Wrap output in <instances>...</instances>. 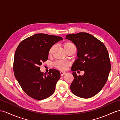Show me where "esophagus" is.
Listing matches in <instances>:
<instances>
[{"label": "esophagus", "instance_id": "obj_1", "mask_svg": "<svg viewBox=\"0 0 120 120\" xmlns=\"http://www.w3.org/2000/svg\"><path fill=\"white\" fill-rule=\"evenodd\" d=\"M60 75L62 76H63V75H64L66 74V72H64V71H60Z\"/></svg>", "mask_w": 120, "mask_h": 120}]
</instances>
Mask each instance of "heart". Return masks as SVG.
Wrapping results in <instances>:
<instances>
[{
    "mask_svg": "<svg viewBox=\"0 0 120 120\" xmlns=\"http://www.w3.org/2000/svg\"><path fill=\"white\" fill-rule=\"evenodd\" d=\"M63 47L64 49H65L66 52L71 50L72 49L75 48V46L73 43L70 42H66L63 44ZM55 48V46L53 45L52 46L50 49H49L48 51V55L49 56H51V55L53 53V52L54 51V49ZM54 65L55 67L57 68L58 69L60 70H62L64 71L67 69V67L69 65V63L68 62H65V61H62V60H57L54 63Z\"/></svg>",
    "mask_w": 120,
    "mask_h": 120,
    "instance_id": "1",
    "label": "heart"
}]
</instances>
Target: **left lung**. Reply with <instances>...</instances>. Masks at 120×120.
<instances>
[{
	"mask_svg": "<svg viewBox=\"0 0 120 120\" xmlns=\"http://www.w3.org/2000/svg\"><path fill=\"white\" fill-rule=\"evenodd\" d=\"M66 39L73 43L78 50V58L71 68L74 80L70 89L79 97L91 98L102 90L109 77L111 69L109 52L103 43L88 33L70 34ZM78 70L84 71L85 74L77 76L75 72Z\"/></svg>",
	"mask_w": 120,
	"mask_h": 120,
	"instance_id": "obj_1",
	"label": "left lung"
}]
</instances>
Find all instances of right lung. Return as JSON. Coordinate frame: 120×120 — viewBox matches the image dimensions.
<instances>
[{
	"mask_svg": "<svg viewBox=\"0 0 120 120\" xmlns=\"http://www.w3.org/2000/svg\"><path fill=\"white\" fill-rule=\"evenodd\" d=\"M61 37L37 34L19 44L14 56V75L26 94L38 100L51 96L59 80V71L52 69L47 74L40 71V66L48 58L49 49L62 40Z\"/></svg>",
	"mask_w": 120,
	"mask_h": 120,
	"instance_id": "1",
	"label": "right lung"
}]
</instances>
